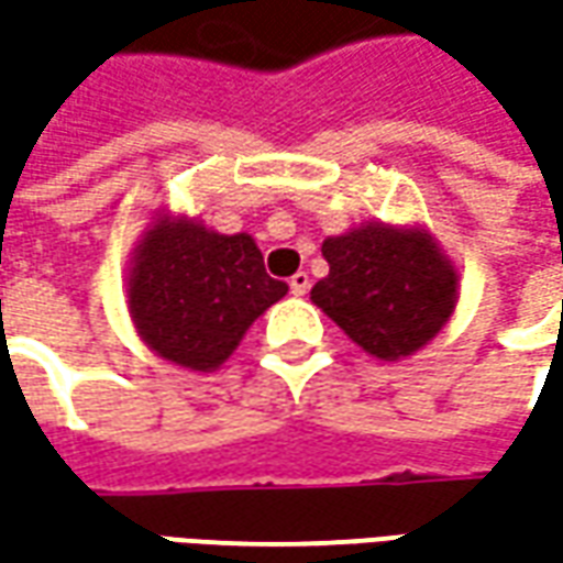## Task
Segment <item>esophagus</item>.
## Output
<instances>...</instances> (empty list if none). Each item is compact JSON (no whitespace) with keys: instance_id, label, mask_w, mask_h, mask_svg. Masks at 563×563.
Returning <instances> with one entry per match:
<instances>
[{"instance_id":"esophagus-1","label":"esophagus","mask_w":563,"mask_h":563,"mask_svg":"<svg viewBox=\"0 0 563 563\" xmlns=\"http://www.w3.org/2000/svg\"><path fill=\"white\" fill-rule=\"evenodd\" d=\"M288 285H291L294 297H303V294L310 291V275H307V272H294Z\"/></svg>"}]
</instances>
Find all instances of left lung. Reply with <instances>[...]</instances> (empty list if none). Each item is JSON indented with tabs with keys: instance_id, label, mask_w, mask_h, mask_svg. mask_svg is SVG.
I'll return each instance as SVG.
<instances>
[{
	"instance_id": "8db88e82",
	"label": "left lung",
	"mask_w": 563,
	"mask_h": 563,
	"mask_svg": "<svg viewBox=\"0 0 563 563\" xmlns=\"http://www.w3.org/2000/svg\"><path fill=\"white\" fill-rule=\"evenodd\" d=\"M322 256L329 275L310 297L373 357H410L454 313L457 275L422 231L363 225L329 238Z\"/></svg>"
}]
</instances>
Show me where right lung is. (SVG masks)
<instances>
[{
    "label": "right lung",
    "mask_w": 563,
    "mask_h": 563,
    "mask_svg": "<svg viewBox=\"0 0 563 563\" xmlns=\"http://www.w3.org/2000/svg\"><path fill=\"white\" fill-rule=\"evenodd\" d=\"M285 294L288 285L266 272L250 234L228 238L185 219L146 231L128 278L143 341L200 373L225 363L250 322Z\"/></svg>",
    "instance_id": "right-lung-1"
}]
</instances>
